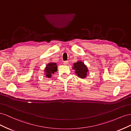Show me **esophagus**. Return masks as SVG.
I'll list each match as a JSON object with an SVG mask.
<instances>
[{
    "instance_id": "34e87169",
    "label": "esophagus",
    "mask_w": 131,
    "mask_h": 131,
    "mask_svg": "<svg viewBox=\"0 0 131 131\" xmlns=\"http://www.w3.org/2000/svg\"><path fill=\"white\" fill-rule=\"evenodd\" d=\"M63 64H64V65H67L68 64V61H64V63H63Z\"/></svg>"
}]
</instances>
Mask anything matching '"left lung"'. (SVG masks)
<instances>
[{
  "label": "left lung",
  "instance_id": "8db88e82",
  "mask_svg": "<svg viewBox=\"0 0 131 131\" xmlns=\"http://www.w3.org/2000/svg\"><path fill=\"white\" fill-rule=\"evenodd\" d=\"M73 69L75 70V74L81 79H85L87 77V75L89 73L88 67L82 61H78L74 63Z\"/></svg>",
  "mask_w": 131,
  "mask_h": 131
}]
</instances>
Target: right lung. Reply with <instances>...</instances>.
I'll use <instances>...</instances> for the list:
<instances>
[{"mask_svg":"<svg viewBox=\"0 0 131 131\" xmlns=\"http://www.w3.org/2000/svg\"><path fill=\"white\" fill-rule=\"evenodd\" d=\"M57 71V65L56 63L50 62L46 65L44 70V73L46 77L51 78L52 75Z\"/></svg>","mask_w":131,"mask_h":131,"instance_id":"add662e5","label":"right lung"}]
</instances>
